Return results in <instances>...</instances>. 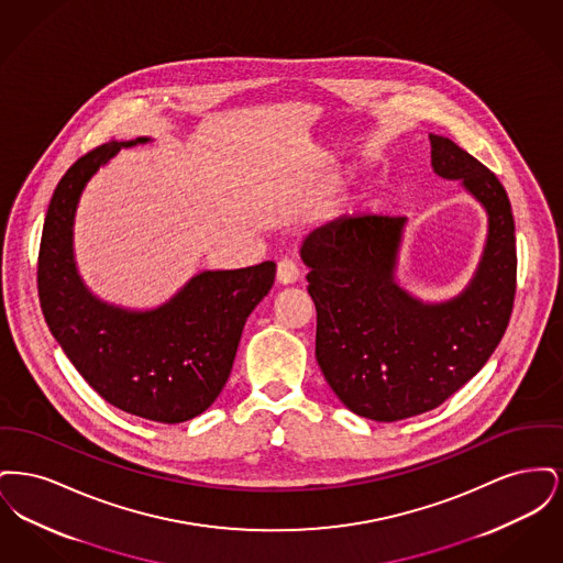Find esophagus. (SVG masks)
<instances>
[{
    "label": "esophagus",
    "mask_w": 563,
    "mask_h": 563,
    "mask_svg": "<svg viewBox=\"0 0 563 563\" xmlns=\"http://www.w3.org/2000/svg\"><path fill=\"white\" fill-rule=\"evenodd\" d=\"M276 280L280 285H294L299 280V268L294 260H283L276 269Z\"/></svg>",
    "instance_id": "34e87169"
}]
</instances>
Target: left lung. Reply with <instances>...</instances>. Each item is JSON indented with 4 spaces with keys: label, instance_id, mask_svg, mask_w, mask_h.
Instances as JSON below:
<instances>
[{
    "label": "left lung",
    "instance_id": "left-lung-1",
    "mask_svg": "<svg viewBox=\"0 0 563 563\" xmlns=\"http://www.w3.org/2000/svg\"><path fill=\"white\" fill-rule=\"evenodd\" d=\"M432 170L460 181L487 214L473 278L460 294L424 301L397 280L407 217L365 214L306 236L308 294L317 306V361L356 416L397 422L439 407L482 372L509 324L517 253L503 184L454 141L429 134Z\"/></svg>",
    "mask_w": 563,
    "mask_h": 563
}]
</instances>
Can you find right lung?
Wrapping results in <instances>:
<instances>
[{
	"instance_id": "1",
	"label": "right lung",
	"mask_w": 563,
	"mask_h": 563,
	"mask_svg": "<svg viewBox=\"0 0 563 563\" xmlns=\"http://www.w3.org/2000/svg\"><path fill=\"white\" fill-rule=\"evenodd\" d=\"M150 141H109L63 175L44 221L37 291L54 340L106 401L152 422L179 424L207 411L223 390L244 322L272 289L276 264L202 269L147 310L92 294L74 251L81 191L122 147Z\"/></svg>"
}]
</instances>
